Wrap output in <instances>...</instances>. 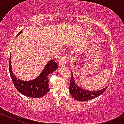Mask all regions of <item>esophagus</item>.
<instances>
[{
    "instance_id": "esophagus-1",
    "label": "esophagus",
    "mask_w": 124,
    "mask_h": 124,
    "mask_svg": "<svg viewBox=\"0 0 124 124\" xmlns=\"http://www.w3.org/2000/svg\"><path fill=\"white\" fill-rule=\"evenodd\" d=\"M68 59H69V56L68 55H63L61 57L59 58V66H63L66 63V62L68 61Z\"/></svg>"
}]
</instances>
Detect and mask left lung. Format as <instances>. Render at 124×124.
Wrapping results in <instances>:
<instances>
[{"instance_id":"8db88e82","label":"left lung","mask_w":124,"mask_h":124,"mask_svg":"<svg viewBox=\"0 0 124 124\" xmlns=\"http://www.w3.org/2000/svg\"><path fill=\"white\" fill-rule=\"evenodd\" d=\"M72 77L70 78V84L69 86V92L72 96L76 100L79 101H85L97 97L98 96L103 94L107 88V86L100 90L94 91V92L83 89L78 86V85L75 82L72 72Z\"/></svg>"}]
</instances>
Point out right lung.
<instances>
[{
    "instance_id": "1",
    "label": "right lung",
    "mask_w": 124,
    "mask_h": 124,
    "mask_svg": "<svg viewBox=\"0 0 124 124\" xmlns=\"http://www.w3.org/2000/svg\"><path fill=\"white\" fill-rule=\"evenodd\" d=\"M21 32L22 31L18 32L17 36L20 34ZM10 59L11 55L10 56L9 72L13 83L18 92L24 96L32 98L42 97L45 96L49 89L48 76L49 74L53 73L58 69V65L55 61H49L37 78L32 80L23 81L20 80L14 75L11 68Z\"/></svg>"
}]
</instances>
